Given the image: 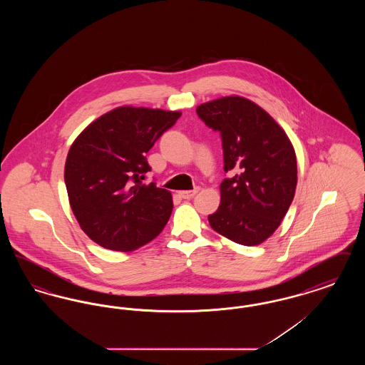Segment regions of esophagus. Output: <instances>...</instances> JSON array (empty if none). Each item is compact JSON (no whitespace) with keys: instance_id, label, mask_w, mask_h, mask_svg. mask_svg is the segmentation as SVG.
Instances as JSON below:
<instances>
[{"instance_id":"obj_1","label":"esophagus","mask_w":365,"mask_h":365,"mask_svg":"<svg viewBox=\"0 0 365 365\" xmlns=\"http://www.w3.org/2000/svg\"><path fill=\"white\" fill-rule=\"evenodd\" d=\"M200 189H194V190H183L179 191V195L182 197V198H185V200H189V198H192L197 192H198Z\"/></svg>"}]
</instances>
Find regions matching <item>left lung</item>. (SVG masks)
Instances as JSON below:
<instances>
[{
  "instance_id": "obj_1",
  "label": "left lung",
  "mask_w": 365,
  "mask_h": 365,
  "mask_svg": "<svg viewBox=\"0 0 365 365\" xmlns=\"http://www.w3.org/2000/svg\"><path fill=\"white\" fill-rule=\"evenodd\" d=\"M198 116L222 134L225 171L220 205L210 227L232 242L256 246L280 226L294 198L297 156L286 131L260 105L226 96L197 106Z\"/></svg>"
}]
</instances>
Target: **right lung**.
<instances>
[{"label":"right lung","mask_w":365,"mask_h":365,"mask_svg":"<svg viewBox=\"0 0 365 365\" xmlns=\"http://www.w3.org/2000/svg\"><path fill=\"white\" fill-rule=\"evenodd\" d=\"M182 112L118 106L71 145L64 180L70 207L87 237L115 252H133L153 241L170 220L171 191L145 185L146 153Z\"/></svg>","instance_id":"add662e5"}]
</instances>
